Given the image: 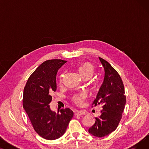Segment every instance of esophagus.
<instances>
[{
    "label": "esophagus",
    "instance_id": "esophagus-1",
    "mask_svg": "<svg viewBox=\"0 0 149 149\" xmlns=\"http://www.w3.org/2000/svg\"><path fill=\"white\" fill-rule=\"evenodd\" d=\"M86 114V112L84 111H83V110H81V111H78L75 115H77V116H81V115H85Z\"/></svg>",
    "mask_w": 149,
    "mask_h": 149
}]
</instances>
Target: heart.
Returning <instances> with one entry per match:
<instances>
[{
  "mask_svg": "<svg viewBox=\"0 0 149 149\" xmlns=\"http://www.w3.org/2000/svg\"><path fill=\"white\" fill-rule=\"evenodd\" d=\"M79 72L81 76L84 79H89L91 78L94 72V68L93 65L89 63H84L79 68ZM64 74H62L60 76V83L61 84L63 83V79ZM87 98L86 93L84 92H81L78 93H75L71 98L72 102L77 105L81 106L83 104L84 100Z\"/></svg>",
  "mask_w": 149,
  "mask_h": 149,
  "instance_id": "heart-1",
  "label": "heart"
}]
</instances>
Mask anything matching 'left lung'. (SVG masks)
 <instances>
[{
    "label": "left lung",
    "mask_w": 149,
    "mask_h": 149,
    "mask_svg": "<svg viewBox=\"0 0 149 149\" xmlns=\"http://www.w3.org/2000/svg\"><path fill=\"white\" fill-rule=\"evenodd\" d=\"M104 69V79L92 107L102 104L101 115L88 130L92 135L101 138L115 131L122 118L126 103L124 86L118 72L102 58L99 57Z\"/></svg>",
    "instance_id": "8db88e82"
}]
</instances>
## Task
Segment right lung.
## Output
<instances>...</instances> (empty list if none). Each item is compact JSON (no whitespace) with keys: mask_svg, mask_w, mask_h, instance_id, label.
Returning a JSON list of instances; mask_svg holds the SVG:
<instances>
[{"mask_svg":"<svg viewBox=\"0 0 149 149\" xmlns=\"http://www.w3.org/2000/svg\"><path fill=\"white\" fill-rule=\"evenodd\" d=\"M66 61L61 59L44 61L30 75L23 90V107L31 124L38 135L48 140L57 139L63 135L74 115L69 108L62 109L56 113L49 106L51 93L57 89L58 70Z\"/></svg>","mask_w":149,"mask_h":149,"instance_id":"right-lung-1","label":"right lung"}]
</instances>
